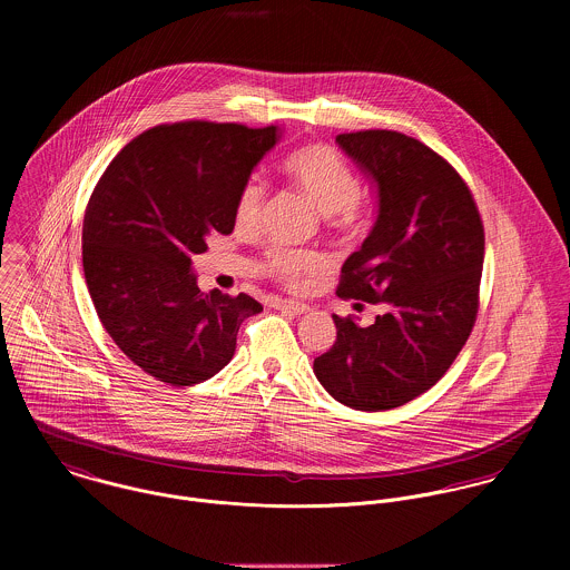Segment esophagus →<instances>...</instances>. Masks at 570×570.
I'll list each match as a JSON object with an SVG mask.
<instances>
[{
  "instance_id": "obj_1",
  "label": "esophagus",
  "mask_w": 570,
  "mask_h": 570,
  "mask_svg": "<svg viewBox=\"0 0 570 570\" xmlns=\"http://www.w3.org/2000/svg\"><path fill=\"white\" fill-rule=\"evenodd\" d=\"M272 307H274V309H278V312H283V314H292V316H301V314H305V312L309 309L305 303H296V301H281V298H276V301L272 303Z\"/></svg>"
}]
</instances>
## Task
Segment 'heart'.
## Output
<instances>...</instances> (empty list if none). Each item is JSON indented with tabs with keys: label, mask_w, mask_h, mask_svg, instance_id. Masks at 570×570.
<instances>
[{
	"label": "heart",
	"mask_w": 570,
	"mask_h": 570,
	"mask_svg": "<svg viewBox=\"0 0 570 570\" xmlns=\"http://www.w3.org/2000/svg\"><path fill=\"white\" fill-rule=\"evenodd\" d=\"M283 173L312 197L328 228L346 233L357 226L362 215V181L340 151L321 142L303 145L285 156ZM265 193V181L256 175H249L242 184L235 199V224L239 228H252L256 224ZM263 265L272 278L298 287L323 269L325 258L316 249L274 245L265 252Z\"/></svg>",
	"instance_id": "heart-1"
}]
</instances>
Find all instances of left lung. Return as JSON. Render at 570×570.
I'll return each mask as SVG.
<instances>
[{"mask_svg":"<svg viewBox=\"0 0 570 570\" xmlns=\"http://www.w3.org/2000/svg\"><path fill=\"white\" fill-rule=\"evenodd\" d=\"M335 140L380 188L377 222L344 261L335 294L380 314L371 325L333 314L337 335L314 373L340 404L380 412L432 389L468 342L485 228L468 181L416 138L366 129Z\"/></svg>","mask_w":570,"mask_h":570,"instance_id":"8db88e82","label":"left lung"}]
</instances>
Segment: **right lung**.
<instances>
[{"instance_id": "right-lung-1", "label": "right lung", "mask_w": 570, "mask_h": 570, "mask_svg": "<svg viewBox=\"0 0 570 570\" xmlns=\"http://www.w3.org/2000/svg\"><path fill=\"white\" fill-rule=\"evenodd\" d=\"M278 125L181 120L134 138L100 175L82 219L91 303L118 348L168 386H193L235 355L247 294L202 292L190 256L235 228V199Z\"/></svg>"}]
</instances>
